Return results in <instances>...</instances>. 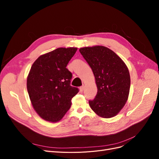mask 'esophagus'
<instances>
[{"label": "esophagus", "instance_id": "1", "mask_svg": "<svg viewBox=\"0 0 159 159\" xmlns=\"http://www.w3.org/2000/svg\"><path fill=\"white\" fill-rule=\"evenodd\" d=\"M84 89H85V86L84 85L81 86V87L80 88V90L81 92H83V91H84Z\"/></svg>", "mask_w": 159, "mask_h": 159}]
</instances>
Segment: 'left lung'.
<instances>
[{
	"label": "left lung",
	"mask_w": 159,
	"mask_h": 159,
	"mask_svg": "<svg viewBox=\"0 0 159 159\" xmlns=\"http://www.w3.org/2000/svg\"><path fill=\"white\" fill-rule=\"evenodd\" d=\"M80 52L88 62L95 76L98 93L89 100L91 109L103 118L115 116L128 99L131 80L124 61L107 48L85 47Z\"/></svg>",
	"instance_id": "1"
}]
</instances>
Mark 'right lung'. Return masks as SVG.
Listing matches in <instances>:
<instances>
[{
  "instance_id": "right-lung-1",
  "label": "right lung",
  "mask_w": 159,
  "mask_h": 159,
  "mask_svg": "<svg viewBox=\"0 0 159 159\" xmlns=\"http://www.w3.org/2000/svg\"><path fill=\"white\" fill-rule=\"evenodd\" d=\"M77 48H59L40 56L27 78V90L32 106L46 121H59L70 109L78 93L70 85L72 74L66 68Z\"/></svg>"
}]
</instances>
